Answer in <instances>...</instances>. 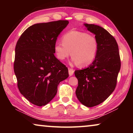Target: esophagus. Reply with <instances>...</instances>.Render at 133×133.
<instances>
[{
  "label": "esophagus",
  "instance_id": "1",
  "mask_svg": "<svg viewBox=\"0 0 133 133\" xmlns=\"http://www.w3.org/2000/svg\"><path fill=\"white\" fill-rule=\"evenodd\" d=\"M74 73V70L72 69H70L69 68V76H71L73 75Z\"/></svg>",
  "mask_w": 133,
  "mask_h": 133
}]
</instances>
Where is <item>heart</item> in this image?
I'll return each instance as SVG.
<instances>
[{"label": "heart", "mask_w": 133, "mask_h": 133, "mask_svg": "<svg viewBox=\"0 0 133 133\" xmlns=\"http://www.w3.org/2000/svg\"><path fill=\"white\" fill-rule=\"evenodd\" d=\"M62 43H56L54 46L58 59L63 60L70 55L77 66L84 67L92 63L98 50V42L93 35L86 32L72 30L62 37Z\"/></svg>", "instance_id": "b5f03b06"}]
</instances>
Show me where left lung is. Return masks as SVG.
I'll use <instances>...</instances> for the list:
<instances>
[{
  "label": "left lung",
  "instance_id": "8db88e82",
  "mask_svg": "<svg viewBox=\"0 0 133 133\" xmlns=\"http://www.w3.org/2000/svg\"><path fill=\"white\" fill-rule=\"evenodd\" d=\"M84 25L95 35L98 47L93 62L87 68L75 71L78 80L76 94L81 103L92 107L103 103L114 90L121 61L117 43L111 35L99 26Z\"/></svg>",
  "mask_w": 133,
  "mask_h": 133
}]
</instances>
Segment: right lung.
<instances>
[{
  "label": "right lung",
  "instance_id": "right-lung-1",
  "mask_svg": "<svg viewBox=\"0 0 133 133\" xmlns=\"http://www.w3.org/2000/svg\"><path fill=\"white\" fill-rule=\"evenodd\" d=\"M68 24L67 21H57L33 24L16 45L14 71L18 89L37 106L50 102L59 83L69 77L67 67L54 55L58 36Z\"/></svg>",
  "mask_w": 133,
  "mask_h": 133
}]
</instances>
